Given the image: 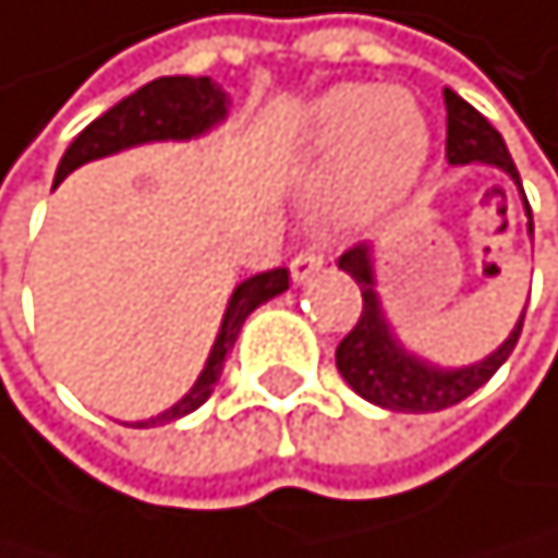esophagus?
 <instances>
[{
	"instance_id": "obj_1",
	"label": "esophagus",
	"mask_w": 558,
	"mask_h": 558,
	"mask_svg": "<svg viewBox=\"0 0 558 558\" xmlns=\"http://www.w3.org/2000/svg\"><path fill=\"white\" fill-rule=\"evenodd\" d=\"M319 270H323V256H319V253H312V250H305V253H299V256L291 259V277H294V284H308Z\"/></svg>"
}]
</instances>
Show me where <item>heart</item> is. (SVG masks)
Wrapping results in <instances>:
<instances>
[{"instance_id":"heart-1","label":"heart","mask_w":558,"mask_h":558,"mask_svg":"<svg viewBox=\"0 0 558 558\" xmlns=\"http://www.w3.org/2000/svg\"><path fill=\"white\" fill-rule=\"evenodd\" d=\"M302 148L312 166H326L329 218L357 225L413 191L430 151V128L407 89L333 86L308 107Z\"/></svg>"}]
</instances>
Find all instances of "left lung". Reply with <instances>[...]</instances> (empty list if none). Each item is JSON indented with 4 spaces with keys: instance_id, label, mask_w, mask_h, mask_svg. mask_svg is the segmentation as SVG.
<instances>
[{
    "instance_id": "8db88e82",
    "label": "left lung",
    "mask_w": 558,
    "mask_h": 558,
    "mask_svg": "<svg viewBox=\"0 0 558 558\" xmlns=\"http://www.w3.org/2000/svg\"><path fill=\"white\" fill-rule=\"evenodd\" d=\"M445 110H448V162L451 166H489V169H497V173H504L514 183V191L524 204V215H527V235L535 239L532 208H527L521 173L514 159H510L500 131L451 89H445ZM340 270L357 281L364 308H361L357 326L350 329L337 347V372L361 399L375 402L381 410L437 413L445 407H454V402H462L475 389H483V385L497 375V367L510 357V350L518 347L524 312L518 316L514 329L507 333V340L497 350H489L486 357L472 364H437L402 343L396 337V326L385 316L381 291H378L375 242H361V246L343 253Z\"/></svg>"
}]
</instances>
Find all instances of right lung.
Masks as SVG:
<instances>
[{"mask_svg": "<svg viewBox=\"0 0 558 558\" xmlns=\"http://www.w3.org/2000/svg\"><path fill=\"white\" fill-rule=\"evenodd\" d=\"M229 110H232V96L225 93L218 83H211L208 75H201V78H194V75L151 78L148 86L134 89L131 96H124L121 104H113L104 117H96L86 131L75 134V142L65 148V156H61V162H58L54 186L69 173H75L78 166L117 156V151L151 145V142L204 138V134H211L215 128H221L225 121H229ZM284 291H288V267H274V270L253 274V277H246V281H239L229 294L218 337L208 350V361H204L197 381L169 410H162L156 416H145V420H131L128 427H162V424H173V420L204 407L208 396L215 392L225 357H229V350L235 347V337H239L242 323H246V316L253 308H259L264 302L277 299V294H284Z\"/></svg>", "mask_w": 558, "mask_h": 558, "instance_id": "add662e5", "label": "right lung"}]
</instances>
